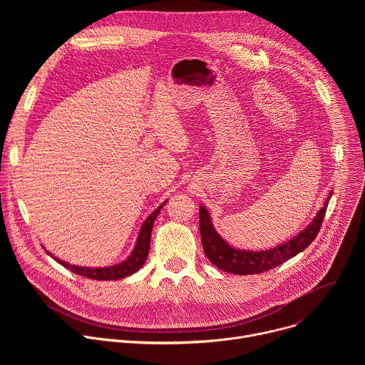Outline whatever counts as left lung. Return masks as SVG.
I'll return each instance as SVG.
<instances>
[{"instance_id":"8db88e82","label":"left lung","mask_w":365,"mask_h":365,"mask_svg":"<svg viewBox=\"0 0 365 365\" xmlns=\"http://www.w3.org/2000/svg\"><path fill=\"white\" fill-rule=\"evenodd\" d=\"M332 193L325 200L324 206L302 232H299L294 238L289 240L287 242H283L280 245H276L270 250H262V251H247V250H238L235 247H231L225 240L221 238V235L215 231L211 215L207 212L205 206H199V230H200V238H202V247L210 258V262L217 266L218 269L232 273V274H258L264 273L267 270H272L289 258L294 257L300 251H303L309 244L314 241L321 230L322 221L325 218L327 207L329 203Z\"/></svg>"}]
</instances>
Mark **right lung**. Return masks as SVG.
<instances>
[{
    "label": "right lung",
    "mask_w": 365,
    "mask_h": 365,
    "mask_svg": "<svg viewBox=\"0 0 365 365\" xmlns=\"http://www.w3.org/2000/svg\"><path fill=\"white\" fill-rule=\"evenodd\" d=\"M166 203V200H165ZM165 203H162L158 210L150 214V217L143 222L138 237H137V242L134 250L131 251V254L124 259V262L110 266V267H81V266H75V264H69L66 262H62L61 258L53 257L48 251H46L51 258H55L59 264H62L63 267H66L68 270H71L75 274L92 279V280H120L124 279L127 276L134 274L135 272H138L143 264L145 263L147 255H148V250H150V237H151V230L154 225V220L158 218L159 212L162 207L165 206Z\"/></svg>",
    "instance_id": "1"
}]
</instances>
